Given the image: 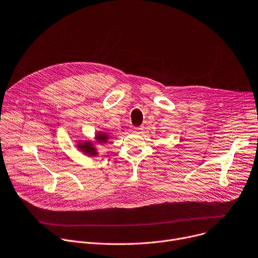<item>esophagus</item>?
Here are the masks:
<instances>
[{
	"label": "esophagus",
	"mask_w": 258,
	"mask_h": 258,
	"mask_svg": "<svg viewBox=\"0 0 258 258\" xmlns=\"http://www.w3.org/2000/svg\"><path fill=\"white\" fill-rule=\"evenodd\" d=\"M142 130H143V127H132V133H135V134H140L142 132Z\"/></svg>",
	"instance_id": "34e87169"
}]
</instances>
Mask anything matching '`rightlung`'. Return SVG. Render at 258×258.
I'll use <instances>...</instances> for the list:
<instances>
[{"mask_svg":"<svg viewBox=\"0 0 258 258\" xmlns=\"http://www.w3.org/2000/svg\"><path fill=\"white\" fill-rule=\"evenodd\" d=\"M96 139H97V142H99V143H106V142H107V139H108V136H107L106 134L100 133V134L97 135ZM78 148L82 149V151L85 152V153L88 154V155H96V154H97V151H96L95 147H93V145H92L91 142L79 143V144H78Z\"/></svg>","mask_w":258,"mask_h":258,"instance_id":"right-lung-1","label":"right lung"}]
</instances>
